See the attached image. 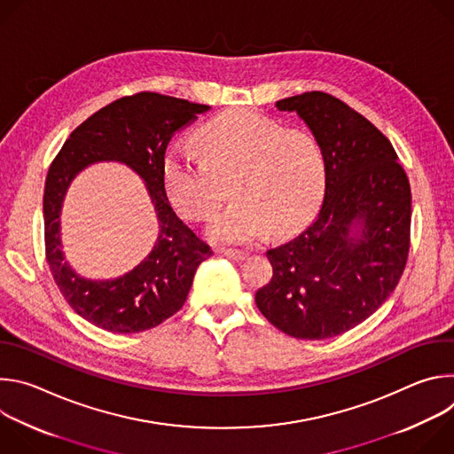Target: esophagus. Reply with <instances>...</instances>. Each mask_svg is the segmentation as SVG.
<instances>
[{
    "label": "esophagus",
    "instance_id": "obj_1",
    "mask_svg": "<svg viewBox=\"0 0 454 454\" xmlns=\"http://www.w3.org/2000/svg\"><path fill=\"white\" fill-rule=\"evenodd\" d=\"M217 254L226 256V258H230V261H235V262H242L247 256L244 251H235V249H217Z\"/></svg>",
    "mask_w": 454,
    "mask_h": 454
}]
</instances>
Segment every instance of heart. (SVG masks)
Returning <instances> with one entry per match:
<instances>
[{"mask_svg": "<svg viewBox=\"0 0 454 454\" xmlns=\"http://www.w3.org/2000/svg\"><path fill=\"white\" fill-rule=\"evenodd\" d=\"M198 144L203 161L183 145H170L161 160V179L174 210L196 223L215 214L230 184L235 203L210 223V240L249 244L271 228L286 235L316 214L327 186V165L309 131L233 109L207 121Z\"/></svg>", "mask_w": 454, "mask_h": 454, "instance_id": "1", "label": "heart"}]
</instances>
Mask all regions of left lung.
Listing matches in <instances>:
<instances>
[{
    "label": "left lung",
    "mask_w": 454,
    "mask_h": 454,
    "mask_svg": "<svg viewBox=\"0 0 454 454\" xmlns=\"http://www.w3.org/2000/svg\"><path fill=\"white\" fill-rule=\"evenodd\" d=\"M296 113L327 165L323 205L296 239L270 249L273 278L254 301L298 340L340 336L397 287L410 251L411 190L379 129L340 98L310 91L275 104Z\"/></svg>",
    "instance_id": "1"
}]
</instances>
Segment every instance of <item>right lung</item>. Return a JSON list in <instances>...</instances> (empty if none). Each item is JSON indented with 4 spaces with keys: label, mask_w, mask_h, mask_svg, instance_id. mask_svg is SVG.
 I'll return each mask as SVG.
<instances>
[{
    "label": "right lung",
    "mask_w": 454,
    "mask_h": 454,
    "mask_svg": "<svg viewBox=\"0 0 454 454\" xmlns=\"http://www.w3.org/2000/svg\"><path fill=\"white\" fill-rule=\"evenodd\" d=\"M208 109L149 91L118 98L82 121L50 165L43 198L46 261L62 296L95 327L131 334L160 325L183 307L193 275L212 256L210 246L172 210L161 179V160L172 135ZM104 160L127 164L143 177L160 231L137 269L116 279L91 281L81 278L63 256L59 212L71 181Z\"/></svg>",
    "instance_id": "obj_1"
}]
</instances>
